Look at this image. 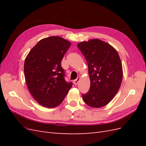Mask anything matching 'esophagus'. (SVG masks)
Returning <instances> with one entry per match:
<instances>
[{
	"label": "esophagus",
	"mask_w": 146,
	"mask_h": 146,
	"mask_svg": "<svg viewBox=\"0 0 146 146\" xmlns=\"http://www.w3.org/2000/svg\"><path fill=\"white\" fill-rule=\"evenodd\" d=\"M80 77H77V78L76 79V80L74 81V85H77L78 83L79 82V81H80Z\"/></svg>",
	"instance_id": "esophagus-1"
}]
</instances>
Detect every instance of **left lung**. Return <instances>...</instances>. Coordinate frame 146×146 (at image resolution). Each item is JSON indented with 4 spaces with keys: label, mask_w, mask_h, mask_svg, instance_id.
Wrapping results in <instances>:
<instances>
[{
    "label": "left lung",
    "mask_w": 146,
    "mask_h": 146,
    "mask_svg": "<svg viewBox=\"0 0 146 146\" xmlns=\"http://www.w3.org/2000/svg\"><path fill=\"white\" fill-rule=\"evenodd\" d=\"M77 47L87 61L91 81L90 90L82 94V98L90 107H104L114 98L121 85L120 57L113 47L98 39L81 42Z\"/></svg>",
    "instance_id": "8db88e82"
}]
</instances>
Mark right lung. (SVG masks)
<instances>
[{"label":"right lung","instance_id":"1","mask_svg":"<svg viewBox=\"0 0 146 146\" xmlns=\"http://www.w3.org/2000/svg\"><path fill=\"white\" fill-rule=\"evenodd\" d=\"M71 44L60 36L44 38L25 58L24 76L30 92L38 103L46 108L61 104L72 83L64 80L61 63Z\"/></svg>","mask_w":146,"mask_h":146}]
</instances>
